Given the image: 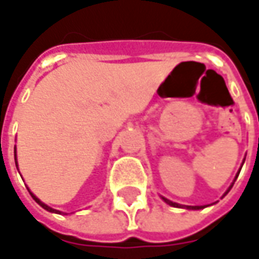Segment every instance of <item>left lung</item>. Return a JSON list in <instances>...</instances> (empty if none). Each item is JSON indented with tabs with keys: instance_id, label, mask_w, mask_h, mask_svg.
I'll use <instances>...</instances> for the list:
<instances>
[{
	"instance_id": "1",
	"label": "left lung",
	"mask_w": 259,
	"mask_h": 259,
	"mask_svg": "<svg viewBox=\"0 0 259 259\" xmlns=\"http://www.w3.org/2000/svg\"><path fill=\"white\" fill-rule=\"evenodd\" d=\"M236 177H238V176H236ZM231 187H232V186H231ZM231 187H229V190H231ZM229 190H228V192H229ZM228 192H226V193H228ZM226 193H225V194H226ZM163 199H164V197H163ZM164 202H165V203L170 204V206H174V207H182V206H180L179 203L170 202V200H167V199H164ZM187 209H202V206H187Z\"/></svg>"
}]
</instances>
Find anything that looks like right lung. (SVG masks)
<instances>
[{
  "label": "right lung",
  "mask_w": 259,
  "mask_h": 259,
  "mask_svg": "<svg viewBox=\"0 0 259 259\" xmlns=\"http://www.w3.org/2000/svg\"><path fill=\"white\" fill-rule=\"evenodd\" d=\"M14 155H15V148H14ZM30 194H31V197H33L35 202L40 204V206H41L43 209H46V210H49V212H56V213H60V212H57V210H55V209H52L50 206H47V204H45V203H43V202H40V200H38V199H37V197H35V196L33 193H30Z\"/></svg>",
  "instance_id": "add662e5"
}]
</instances>
